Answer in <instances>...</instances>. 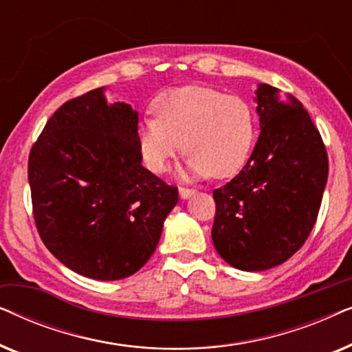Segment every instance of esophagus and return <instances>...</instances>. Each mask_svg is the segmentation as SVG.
Instances as JSON below:
<instances>
[{
  "instance_id": "34e87169",
  "label": "esophagus",
  "mask_w": 352,
  "mask_h": 352,
  "mask_svg": "<svg viewBox=\"0 0 352 352\" xmlns=\"http://www.w3.org/2000/svg\"><path fill=\"white\" fill-rule=\"evenodd\" d=\"M194 194H195L194 189H187V187H179V195H181L182 200L190 199V197L194 195Z\"/></svg>"
}]
</instances>
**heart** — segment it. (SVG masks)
<instances>
[{
  "label": "heart",
  "mask_w": 352,
  "mask_h": 352,
  "mask_svg": "<svg viewBox=\"0 0 352 352\" xmlns=\"http://www.w3.org/2000/svg\"><path fill=\"white\" fill-rule=\"evenodd\" d=\"M157 117L138 124V147L148 170L163 173L189 152L184 177H229L247 163L256 139V115L240 96L208 86L168 89L153 102Z\"/></svg>",
  "instance_id": "obj_1"
}]
</instances>
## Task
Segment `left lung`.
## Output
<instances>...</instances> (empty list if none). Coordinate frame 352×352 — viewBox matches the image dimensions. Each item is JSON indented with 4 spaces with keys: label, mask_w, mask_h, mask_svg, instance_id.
<instances>
[{
    "label": "left lung",
    "mask_w": 352,
    "mask_h": 352,
    "mask_svg": "<svg viewBox=\"0 0 352 352\" xmlns=\"http://www.w3.org/2000/svg\"><path fill=\"white\" fill-rule=\"evenodd\" d=\"M259 138L242 171L213 192L211 239L226 263L266 271L285 263L314 228L329 176L324 142L292 94L258 85Z\"/></svg>",
    "instance_id": "left-lung-1"
}]
</instances>
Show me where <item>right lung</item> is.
Listing matches in <instances>:
<instances>
[{
    "label": "right lung",
    "mask_w": 352,
    "mask_h": 352,
    "mask_svg": "<svg viewBox=\"0 0 352 352\" xmlns=\"http://www.w3.org/2000/svg\"><path fill=\"white\" fill-rule=\"evenodd\" d=\"M139 113L105 88L65 102L28 157L38 234L59 261L94 280H120L148 261L177 189L142 166Z\"/></svg>",
    "instance_id": "1"
}]
</instances>
